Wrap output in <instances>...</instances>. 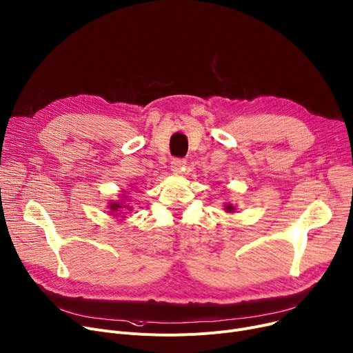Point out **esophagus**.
Returning a JSON list of instances; mask_svg holds the SVG:
<instances>
[{
  "mask_svg": "<svg viewBox=\"0 0 353 353\" xmlns=\"http://www.w3.org/2000/svg\"><path fill=\"white\" fill-rule=\"evenodd\" d=\"M184 164H185V160H183V159H173V161H172V172L176 173V174H180L183 168H184Z\"/></svg>",
  "mask_w": 353,
  "mask_h": 353,
  "instance_id": "34e87169",
  "label": "esophagus"
}]
</instances>
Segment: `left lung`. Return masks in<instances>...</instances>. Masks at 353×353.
<instances>
[{
    "mask_svg": "<svg viewBox=\"0 0 353 353\" xmlns=\"http://www.w3.org/2000/svg\"><path fill=\"white\" fill-rule=\"evenodd\" d=\"M224 211H227V213H236V208H234L232 204H224Z\"/></svg>",
    "mask_w": 353,
    "mask_h": 353,
    "instance_id": "obj_1",
    "label": "left lung"
}]
</instances>
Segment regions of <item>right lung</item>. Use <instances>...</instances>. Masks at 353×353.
Masks as SVG:
<instances>
[{
  "instance_id": "obj_1",
  "label": "right lung",
  "mask_w": 353,
  "mask_h": 353,
  "mask_svg": "<svg viewBox=\"0 0 353 353\" xmlns=\"http://www.w3.org/2000/svg\"><path fill=\"white\" fill-rule=\"evenodd\" d=\"M126 199H128V196H126V193H123V194L119 196V199H117V200L109 201V203H108L109 214L117 216V217H125V216H123L125 210H132V207L126 203Z\"/></svg>"
}]
</instances>
